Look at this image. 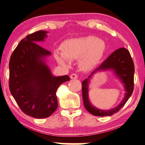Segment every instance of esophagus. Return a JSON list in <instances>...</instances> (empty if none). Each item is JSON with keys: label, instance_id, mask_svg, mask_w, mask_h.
Masks as SVG:
<instances>
[{"label": "esophagus", "instance_id": "esophagus-1", "mask_svg": "<svg viewBox=\"0 0 145 145\" xmlns=\"http://www.w3.org/2000/svg\"><path fill=\"white\" fill-rule=\"evenodd\" d=\"M70 78H71V79H74V80H75V79H77L78 78V76L76 73H72L71 74Z\"/></svg>", "mask_w": 145, "mask_h": 145}]
</instances>
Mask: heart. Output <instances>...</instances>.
Returning a JSON list of instances; mask_svg holds the SVG:
<instances>
[{
  "label": "heart",
  "instance_id": "obj_1",
  "mask_svg": "<svg viewBox=\"0 0 145 145\" xmlns=\"http://www.w3.org/2000/svg\"><path fill=\"white\" fill-rule=\"evenodd\" d=\"M106 46L99 38L88 36L64 41L61 45V54L56 52L55 58L59 64L66 65L68 60L79 61L84 71L93 69L104 55Z\"/></svg>",
  "mask_w": 145,
  "mask_h": 145
}]
</instances>
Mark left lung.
Returning a JSON list of instances; mask_svg holds the SVG:
<instances>
[{"label": "left lung", "mask_w": 145, "mask_h": 145, "mask_svg": "<svg viewBox=\"0 0 145 145\" xmlns=\"http://www.w3.org/2000/svg\"><path fill=\"white\" fill-rule=\"evenodd\" d=\"M114 70L116 75L125 84L127 93L121 103L116 108L108 111H102L94 108L88 100V83L93 73L100 70ZM134 74L135 65L129 50L125 48H120L112 53L97 69H95L88 78L82 82V94L84 106L90 114L95 116H110L121 110L129 97L134 89Z\"/></svg>", "instance_id": "left-lung-1"}]
</instances>
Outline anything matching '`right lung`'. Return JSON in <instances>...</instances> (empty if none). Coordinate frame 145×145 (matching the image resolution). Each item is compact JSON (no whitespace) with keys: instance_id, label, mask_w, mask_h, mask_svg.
Returning a JSON list of instances; mask_svg holds the SVG:
<instances>
[{"instance_id":"right-lung-1","label":"right lung","mask_w":145,"mask_h":145,"mask_svg":"<svg viewBox=\"0 0 145 145\" xmlns=\"http://www.w3.org/2000/svg\"><path fill=\"white\" fill-rule=\"evenodd\" d=\"M38 31L21 40L9 61L10 91L22 112L36 119L50 116L58 106L56 91L69 81L67 75L55 77L44 61L51 52L36 43L47 37Z\"/></svg>"}]
</instances>
